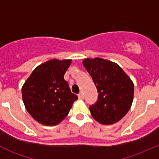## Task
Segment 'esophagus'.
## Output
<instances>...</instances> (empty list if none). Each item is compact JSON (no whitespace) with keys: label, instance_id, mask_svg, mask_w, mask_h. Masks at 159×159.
<instances>
[{"label":"esophagus","instance_id":"34e87169","mask_svg":"<svg viewBox=\"0 0 159 159\" xmlns=\"http://www.w3.org/2000/svg\"><path fill=\"white\" fill-rule=\"evenodd\" d=\"M78 98L84 99V94H83L82 93H79V94H78Z\"/></svg>","mask_w":159,"mask_h":159}]
</instances>
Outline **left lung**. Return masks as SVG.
Returning <instances> with one entry per match:
<instances>
[{"label": "left lung", "instance_id": "8db88e82", "mask_svg": "<svg viewBox=\"0 0 159 159\" xmlns=\"http://www.w3.org/2000/svg\"><path fill=\"white\" fill-rule=\"evenodd\" d=\"M83 65L97 88L98 100L89 107L93 118L102 125H112L131 108L134 84L122 68L105 59L85 58Z\"/></svg>", "mask_w": 159, "mask_h": 159}]
</instances>
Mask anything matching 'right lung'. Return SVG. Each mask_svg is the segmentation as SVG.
I'll list each match as a JSON object with an SVG mask.
<instances>
[{"mask_svg": "<svg viewBox=\"0 0 159 159\" xmlns=\"http://www.w3.org/2000/svg\"><path fill=\"white\" fill-rule=\"evenodd\" d=\"M70 63L71 60L48 61L33 70L22 87V98L27 111L44 125L59 124L78 99L64 79Z\"/></svg>", "mask_w": 159, "mask_h": 159, "instance_id": "right-lung-1", "label": "right lung"}]
</instances>
